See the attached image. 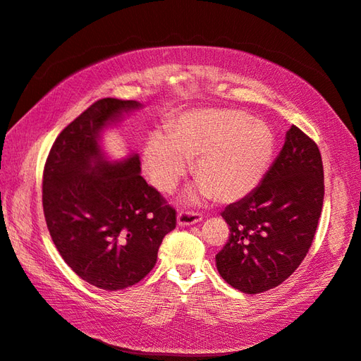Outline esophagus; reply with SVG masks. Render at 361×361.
I'll list each match as a JSON object with an SVG mask.
<instances>
[{
  "mask_svg": "<svg viewBox=\"0 0 361 361\" xmlns=\"http://www.w3.org/2000/svg\"><path fill=\"white\" fill-rule=\"evenodd\" d=\"M201 220H203V215H201L200 212L186 211V209H181L177 215V221L181 226H190V224H195Z\"/></svg>",
  "mask_w": 361,
  "mask_h": 361,
  "instance_id": "esophagus-1",
  "label": "esophagus"
}]
</instances>
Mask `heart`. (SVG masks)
Listing matches in <instances>:
<instances>
[{
	"mask_svg": "<svg viewBox=\"0 0 361 361\" xmlns=\"http://www.w3.org/2000/svg\"><path fill=\"white\" fill-rule=\"evenodd\" d=\"M275 149L269 126L237 109H198L152 133L142 166L155 188L172 192L194 161L192 173L203 195L220 203L247 197L266 175Z\"/></svg>",
	"mask_w": 361,
	"mask_h": 361,
	"instance_id": "heart-1",
	"label": "heart"
}]
</instances>
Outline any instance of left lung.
Segmentation results:
<instances>
[{"mask_svg":"<svg viewBox=\"0 0 361 361\" xmlns=\"http://www.w3.org/2000/svg\"><path fill=\"white\" fill-rule=\"evenodd\" d=\"M323 197L320 150L292 124L262 183L221 212L231 231L215 255L223 280L245 294H262L289 279L312 246Z\"/></svg>","mask_w":361,"mask_h":361,"instance_id":"1","label":"left lung"}]
</instances>
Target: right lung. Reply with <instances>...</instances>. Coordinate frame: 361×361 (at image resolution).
<instances>
[{
	"instance_id": "1",
	"label": "right lung",
	"mask_w": 361,
	"mask_h": 361,
	"mask_svg": "<svg viewBox=\"0 0 361 361\" xmlns=\"http://www.w3.org/2000/svg\"><path fill=\"white\" fill-rule=\"evenodd\" d=\"M133 99L102 98L61 130L43 172L50 237L71 269L92 286L118 290L152 271L175 207L140 175V158L104 160L98 132Z\"/></svg>"
}]
</instances>
